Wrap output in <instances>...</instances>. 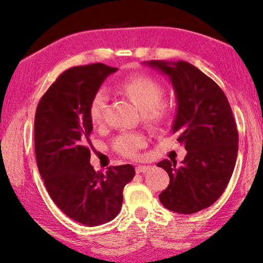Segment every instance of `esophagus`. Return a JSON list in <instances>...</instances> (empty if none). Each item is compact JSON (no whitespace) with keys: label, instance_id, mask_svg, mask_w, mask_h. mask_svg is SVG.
Masks as SVG:
<instances>
[{"label":"esophagus","instance_id":"obj_1","mask_svg":"<svg viewBox=\"0 0 263 263\" xmlns=\"http://www.w3.org/2000/svg\"><path fill=\"white\" fill-rule=\"evenodd\" d=\"M149 170V166H146V165H139V166H136L135 171L136 174H143V172H147Z\"/></svg>","mask_w":263,"mask_h":263}]
</instances>
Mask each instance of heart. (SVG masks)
<instances>
[{
	"mask_svg": "<svg viewBox=\"0 0 263 263\" xmlns=\"http://www.w3.org/2000/svg\"><path fill=\"white\" fill-rule=\"evenodd\" d=\"M118 91L134 102L141 112L147 124L158 125L171 116L172 106L165 102L164 86L156 79L147 75H134L122 80L118 84ZM109 102L106 89L100 88L93 95L89 102V118L95 125L103 124L105 111ZM145 138L138 133H124L115 138L112 148L121 156L135 158L139 149L145 146Z\"/></svg>",
	"mask_w": 263,
	"mask_h": 263,
	"instance_id": "1",
	"label": "heart"
}]
</instances>
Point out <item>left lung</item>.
Returning <instances> with one entry per match:
<instances>
[{
    "label": "left lung",
    "mask_w": 263,
    "mask_h": 263,
    "mask_svg": "<svg viewBox=\"0 0 263 263\" xmlns=\"http://www.w3.org/2000/svg\"><path fill=\"white\" fill-rule=\"evenodd\" d=\"M147 66L167 75L177 99L171 133L188 151L184 160L157 164L170 183L159 194L167 210L193 214L213 204L228 186L238 152V132L222 89L184 61H147Z\"/></svg>",
    "instance_id": "obj_1"
}]
</instances>
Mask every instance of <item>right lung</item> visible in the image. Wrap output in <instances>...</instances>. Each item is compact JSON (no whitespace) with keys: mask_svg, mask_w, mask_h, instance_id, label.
I'll return each mask as SVG.
<instances>
[{"mask_svg":"<svg viewBox=\"0 0 263 263\" xmlns=\"http://www.w3.org/2000/svg\"><path fill=\"white\" fill-rule=\"evenodd\" d=\"M115 71L117 68L103 63L70 68L50 86L35 110V159L45 188L64 214L86 226L105 224L120 213L124 185L135 176L129 164L105 172L89 164V102Z\"/></svg>","mask_w":263,"mask_h":263,"instance_id":"right-lung-1","label":"right lung"}]
</instances>
